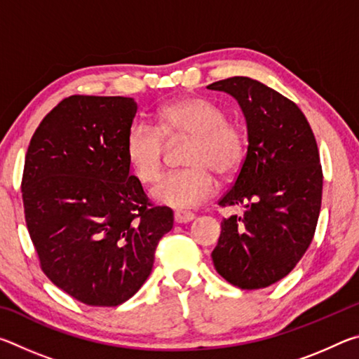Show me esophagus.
<instances>
[{"mask_svg":"<svg viewBox=\"0 0 359 359\" xmlns=\"http://www.w3.org/2000/svg\"><path fill=\"white\" fill-rule=\"evenodd\" d=\"M174 220H175V223H188V222L194 220V214H191V212L177 210V212H174Z\"/></svg>","mask_w":359,"mask_h":359,"instance_id":"obj_1","label":"esophagus"}]
</instances>
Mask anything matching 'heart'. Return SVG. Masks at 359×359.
<instances>
[{"instance_id":"heart-1","label":"heart","mask_w":359,"mask_h":359,"mask_svg":"<svg viewBox=\"0 0 359 359\" xmlns=\"http://www.w3.org/2000/svg\"><path fill=\"white\" fill-rule=\"evenodd\" d=\"M180 137H191L185 154L188 168L166 174L151 196L175 209H190L215 194L214 172L233 177L241 171L248 155V131L205 98L188 96L169 102L158 111L156 126L137 121L126 133L125 154L142 184H154L160 177L166 139L172 142Z\"/></svg>"}]
</instances>
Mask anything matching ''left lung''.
<instances>
[{"mask_svg": "<svg viewBox=\"0 0 359 359\" xmlns=\"http://www.w3.org/2000/svg\"><path fill=\"white\" fill-rule=\"evenodd\" d=\"M208 88L233 95L248 126V155L222 208L244 204L223 218L212 261L224 280L259 290L282 280L311 245L317 228L323 171L313 131L293 101L248 77Z\"/></svg>", "mask_w": 359, "mask_h": 359, "instance_id": "8db88e82", "label": "left lung"}]
</instances>
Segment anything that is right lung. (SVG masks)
Segmentation results:
<instances>
[{
    "instance_id": "add662e5",
    "label": "right lung",
    "mask_w": 359,
    "mask_h": 359,
    "mask_svg": "<svg viewBox=\"0 0 359 359\" xmlns=\"http://www.w3.org/2000/svg\"><path fill=\"white\" fill-rule=\"evenodd\" d=\"M137 104L72 95L29 141L22 198L29 238L48 280L87 306L128 301L150 276L174 214L154 205L130 174L126 133Z\"/></svg>"
}]
</instances>
